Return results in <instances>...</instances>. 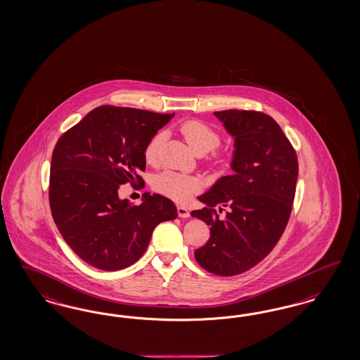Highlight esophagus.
<instances>
[{"instance_id": "esophagus-1", "label": "esophagus", "mask_w": 360, "mask_h": 360, "mask_svg": "<svg viewBox=\"0 0 360 360\" xmlns=\"http://www.w3.org/2000/svg\"><path fill=\"white\" fill-rule=\"evenodd\" d=\"M176 211H178V215H179L181 218H188V217H190V212H188V210H187L185 206H178Z\"/></svg>"}]
</instances>
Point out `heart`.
<instances>
[{"label": "heart", "instance_id": "b5f03b06", "mask_svg": "<svg viewBox=\"0 0 360 360\" xmlns=\"http://www.w3.org/2000/svg\"><path fill=\"white\" fill-rule=\"evenodd\" d=\"M181 133L186 138L187 143L197 154H206L210 150L215 149L219 142V133L202 121L191 120L181 124ZM163 141V133L158 131L150 139L145 148V158L149 163H154L158 160V153ZM200 187L198 178L190 176L186 174L165 172L160 174L155 179V188L169 198L176 202H186L197 193Z\"/></svg>", "mask_w": 360, "mask_h": 360}]
</instances>
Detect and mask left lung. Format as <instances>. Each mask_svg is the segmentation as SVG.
I'll use <instances>...</instances> for the list:
<instances>
[{
	"instance_id": "obj_1",
	"label": "left lung",
	"mask_w": 360,
	"mask_h": 360,
	"mask_svg": "<svg viewBox=\"0 0 360 360\" xmlns=\"http://www.w3.org/2000/svg\"><path fill=\"white\" fill-rule=\"evenodd\" d=\"M214 115L234 138L230 167L198 199L206 205L191 211L210 226V238L195 250L209 273L233 276L264 259L288 222L295 197L297 153L281 126L267 114L224 110ZM226 212L219 217L214 207Z\"/></svg>"
}]
</instances>
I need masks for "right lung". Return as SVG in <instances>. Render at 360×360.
<instances>
[{
  "label": "right lung",
  "mask_w": 360,
  "mask_h": 360,
  "mask_svg": "<svg viewBox=\"0 0 360 360\" xmlns=\"http://www.w3.org/2000/svg\"><path fill=\"white\" fill-rule=\"evenodd\" d=\"M174 114L99 106L58 139L51 155L49 200L65 242L84 261L105 271L136 263L154 229L178 211L161 194H143L136 206L120 186L143 184L145 148Z\"/></svg>",
  "instance_id": "add662e5"
}]
</instances>
